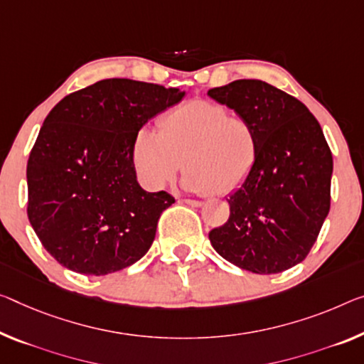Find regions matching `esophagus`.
<instances>
[{
  "mask_svg": "<svg viewBox=\"0 0 364 364\" xmlns=\"http://www.w3.org/2000/svg\"><path fill=\"white\" fill-rule=\"evenodd\" d=\"M182 203H186V205H190V206H195V208H198V206H201L203 203H201L200 200H192V198H182L181 200Z\"/></svg>",
  "mask_w": 364,
  "mask_h": 364,
  "instance_id": "34e87169",
  "label": "esophagus"
}]
</instances>
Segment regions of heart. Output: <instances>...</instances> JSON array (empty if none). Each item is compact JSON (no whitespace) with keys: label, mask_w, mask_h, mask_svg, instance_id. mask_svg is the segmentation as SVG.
I'll list each match as a JSON object with an SVG mask.
<instances>
[{"label":"heart","mask_w":364,"mask_h":364,"mask_svg":"<svg viewBox=\"0 0 364 364\" xmlns=\"http://www.w3.org/2000/svg\"><path fill=\"white\" fill-rule=\"evenodd\" d=\"M259 156L252 120L201 99L167 110L159 132L141 128L133 143L136 174L149 188L166 186L183 164V186L192 192L232 193L252 174Z\"/></svg>","instance_id":"b5f03b06"}]
</instances>
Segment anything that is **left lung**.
Wrapping results in <instances>:
<instances>
[{
	"mask_svg": "<svg viewBox=\"0 0 364 364\" xmlns=\"http://www.w3.org/2000/svg\"><path fill=\"white\" fill-rule=\"evenodd\" d=\"M208 96L254 122L260 156L231 197L225 225L210 231L223 259L272 275L303 262L331 210L333 159L309 109L260 80H237Z\"/></svg>",
	"mask_w": 364,
	"mask_h": 364,
	"instance_id": "1",
	"label": "left lung"
}]
</instances>
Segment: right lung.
<instances>
[{
  "label": "right lung",
  "instance_id": "right-lung-1",
  "mask_svg": "<svg viewBox=\"0 0 364 364\" xmlns=\"http://www.w3.org/2000/svg\"><path fill=\"white\" fill-rule=\"evenodd\" d=\"M186 92L112 77L50 110L27 161V216L47 252L82 275L124 270L148 252L176 198L139 187L136 133Z\"/></svg>",
  "mask_w": 364,
  "mask_h": 364
}]
</instances>
